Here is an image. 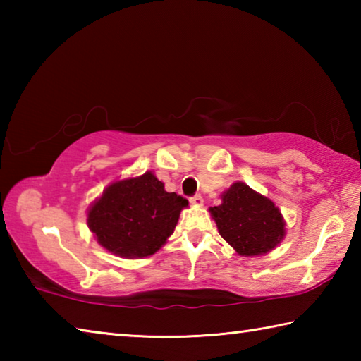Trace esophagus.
Segmentation results:
<instances>
[{
	"label": "esophagus",
	"instance_id": "1",
	"mask_svg": "<svg viewBox=\"0 0 361 361\" xmlns=\"http://www.w3.org/2000/svg\"><path fill=\"white\" fill-rule=\"evenodd\" d=\"M189 200H191L192 205H197V207H200V205L204 204V197H202V195H200V194H195L194 197H191Z\"/></svg>",
	"mask_w": 361,
	"mask_h": 361
}]
</instances>
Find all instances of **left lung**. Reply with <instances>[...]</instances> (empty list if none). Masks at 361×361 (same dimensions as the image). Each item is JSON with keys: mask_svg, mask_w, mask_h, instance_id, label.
Listing matches in <instances>:
<instances>
[{"mask_svg": "<svg viewBox=\"0 0 361 361\" xmlns=\"http://www.w3.org/2000/svg\"><path fill=\"white\" fill-rule=\"evenodd\" d=\"M210 213L218 232L242 256L266 255L285 237V219L271 199L237 181Z\"/></svg>", "mask_w": 361, "mask_h": 361, "instance_id": "1", "label": "left lung"}]
</instances>
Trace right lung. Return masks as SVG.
Here are the masks:
<instances>
[{"label":"right lung","mask_w":361,"mask_h":361,"mask_svg":"<svg viewBox=\"0 0 361 361\" xmlns=\"http://www.w3.org/2000/svg\"><path fill=\"white\" fill-rule=\"evenodd\" d=\"M188 200L167 192L152 172L114 181L87 210V226L109 253L121 258L154 255L173 234Z\"/></svg>","instance_id":"right-lung-1"}]
</instances>
